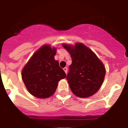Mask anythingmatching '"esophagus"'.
<instances>
[{"label": "esophagus", "instance_id": "esophagus-1", "mask_svg": "<svg viewBox=\"0 0 128 128\" xmlns=\"http://www.w3.org/2000/svg\"><path fill=\"white\" fill-rule=\"evenodd\" d=\"M63 70L65 71V73H66V74H67V70H68L67 68H66V67L63 68Z\"/></svg>", "mask_w": 128, "mask_h": 128}]
</instances>
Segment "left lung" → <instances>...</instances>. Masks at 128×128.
Instances as JSON below:
<instances>
[{
    "instance_id": "8db88e82",
    "label": "left lung",
    "mask_w": 128,
    "mask_h": 128,
    "mask_svg": "<svg viewBox=\"0 0 128 128\" xmlns=\"http://www.w3.org/2000/svg\"><path fill=\"white\" fill-rule=\"evenodd\" d=\"M70 54L72 64L66 76L72 93L79 98L93 96L103 83L106 69L102 62L91 49L82 43L73 46L63 44Z\"/></svg>"
}]
</instances>
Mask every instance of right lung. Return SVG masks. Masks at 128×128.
I'll use <instances>...</instances> for the list:
<instances>
[{
  "label": "right lung",
  "instance_id": "obj_1",
  "mask_svg": "<svg viewBox=\"0 0 128 128\" xmlns=\"http://www.w3.org/2000/svg\"><path fill=\"white\" fill-rule=\"evenodd\" d=\"M56 48L44 45L35 52L22 71L26 88L36 98L46 99L56 92L58 82L66 74L55 60Z\"/></svg>",
  "mask_w": 128,
  "mask_h": 128
}]
</instances>
